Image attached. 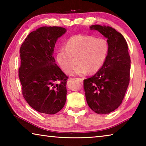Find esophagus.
Wrapping results in <instances>:
<instances>
[{
  "label": "esophagus",
  "instance_id": "1",
  "mask_svg": "<svg viewBox=\"0 0 146 146\" xmlns=\"http://www.w3.org/2000/svg\"><path fill=\"white\" fill-rule=\"evenodd\" d=\"M76 79H77V80H78L80 82H81V83L83 82V79H82V78H77Z\"/></svg>",
  "mask_w": 146,
  "mask_h": 146
}]
</instances>
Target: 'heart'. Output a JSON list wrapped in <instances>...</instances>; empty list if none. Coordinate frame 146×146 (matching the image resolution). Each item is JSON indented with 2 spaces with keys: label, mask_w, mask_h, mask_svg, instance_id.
Here are the masks:
<instances>
[{
  "label": "heart",
  "mask_w": 146,
  "mask_h": 146,
  "mask_svg": "<svg viewBox=\"0 0 146 146\" xmlns=\"http://www.w3.org/2000/svg\"><path fill=\"white\" fill-rule=\"evenodd\" d=\"M109 51L108 41L88 35H75L69 38L66 48L58 49L56 60L62 70L75 75L98 72L104 64ZM78 61H76V60Z\"/></svg>",
  "instance_id": "1"
}]
</instances>
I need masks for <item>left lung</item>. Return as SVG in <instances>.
Here are the masks:
<instances>
[{
    "label": "left lung",
    "mask_w": 146,
    "mask_h": 146,
    "mask_svg": "<svg viewBox=\"0 0 146 146\" xmlns=\"http://www.w3.org/2000/svg\"><path fill=\"white\" fill-rule=\"evenodd\" d=\"M108 38L109 51L102 68L84 80L87 103L97 114H108L122 104L129 83L131 59L123 35L110 26H90Z\"/></svg>",
    "instance_id": "8db88e82"
}]
</instances>
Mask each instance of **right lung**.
<instances>
[{
    "label": "right lung",
    "instance_id": "add662e5",
    "mask_svg": "<svg viewBox=\"0 0 146 146\" xmlns=\"http://www.w3.org/2000/svg\"><path fill=\"white\" fill-rule=\"evenodd\" d=\"M66 29L43 26L29 33L20 49L19 76L24 98L37 111L53 115L66 101V76L53 56L57 39Z\"/></svg>",
    "mask_w": 146,
    "mask_h": 146
}]
</instances>
